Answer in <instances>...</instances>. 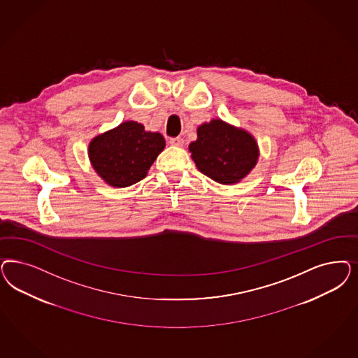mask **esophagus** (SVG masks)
Returning a JSON list of instances; mask_svg holds the SVG:
<instances>
[{
  "instance_id": "1",
  "label": "esophagus",
  "mask_w": 358,
  "mask_h": 358,
  "mask_svg": "<svg viewBox=\"0 0 358 358\" xmlns=\"http://www.w3.org/2000/svg\"><path fill=\"white\" fill-rule=\"evenodd\" d=\"M170 143L173 146H183L185 145V139L180 137H175V138H170Z\"/></svg>"
}]
</instances>
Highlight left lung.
Segmentation results:
<instances>
[{
  "instance_id": "1",
  "label": "left lung",
  "mask_w": 358,
  "mask_h": 358,
  "mask_svg": "<svg viewBox=\"0 0 358 358\" xmlns=\"http://www.w3.org/2000/svg\"><path fill=\"white\" fill-rule=\"evenodd\" d=\"M188 149L199 171L221 185L238 183L253 170L259 157L250 133L220 118L197 127V139Z\"/></svg>"
}]
</instances>
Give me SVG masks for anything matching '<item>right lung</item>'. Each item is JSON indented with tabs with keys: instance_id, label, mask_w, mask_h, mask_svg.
<instances>
[{
	"instance_id": "add662e5",
	"label": "right lung",
	"mask_w": 358,
	"mask_h": 358,
	"mask_svg": "<svg viewBox=\"0 0 358 358\" xmlns=\"http://www.w3.org/2000/svg\"><path fill=\"white\" fill-rule=\"evenodd\" d=\"M166 146L161 133L125 121L91 141L88 155L93 170L106 185L124 188L142 180Z\"/></svg>"
}]
</instances>
